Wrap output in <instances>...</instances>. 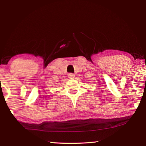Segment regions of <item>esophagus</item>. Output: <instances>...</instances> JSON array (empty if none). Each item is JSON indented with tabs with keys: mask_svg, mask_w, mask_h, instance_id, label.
Listing matches in <instances>:
<instances>
[{
	"mask_svg": "<svg viewBox=\"0 0 146 146\" xmlns=\"http://www.w3.org/2000/svg\"><path fill=\"white\" fill-rule=\"evenodd\" d=\"M68 77H69V78H70V79H73V78H75V75H73V74H72V73H69L68 74Z\"/></svg>",
	"mask_w": 146,
	"mask_h": 146,
	"instance_id": "34e87169",
	"label": "esophagus"
}]
</instances>
